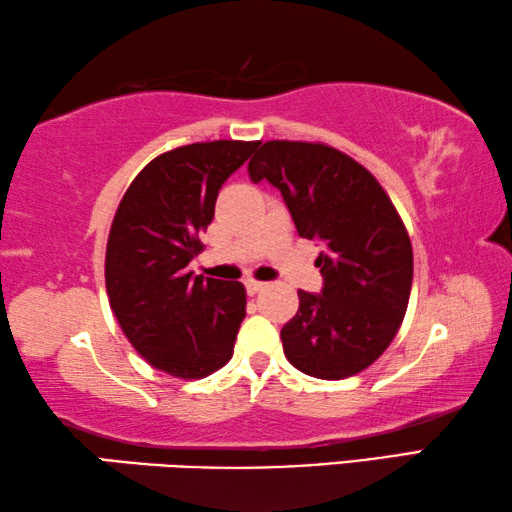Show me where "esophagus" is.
<instances>
[{
    "instance_id": "esophagus-1",
    "label": "esophagus",
    "mask_w": 512,
    "mask_h": 512,
    "mask_svg": "<svg viewBox=\"0 0 512 512\" xmlns=\"http://www.w3.org/2000/svg\"><path fill=\"white\" fill-rule=\"evenodd\" d=\"M266 289V285H264V282H259V280H253V278H250V280H246V291H248V294L250 296H255V294H259V291H264Z\"/></svg>"
}]
</instances>
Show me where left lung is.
<instances>
[{
    "label": "left lung",
    "instance_id": "left-lung-1",
    "mask_svg": "<svg viewBox=\"0 0 512 512\" xmlns=\"http://www.w3.org/2000/svg\"><path fill=\"white\" fill-rule=\"evenodd\" d=\"M282 193L300 237L323 243L321 294L298 291L280 332L287 360L321 380L355 376L392 344L408 310L412 246L367 168L326 143L266 141L248 164Z\"/></svg>",
    "mask_w": 512,
    "mask_h": 512
}]
</instances>
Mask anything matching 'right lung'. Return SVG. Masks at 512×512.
Wrapping results in <instances>:
<instances>
[{
  "mask_svg": "<svg viewBox=\"0 0 512 512\" xmlns=\"http://www.w3.org/2000/svg\"><path fill=\"white\" fill-rule=\"evenodd\" d=\"M257 145L209 141L159 154L113 216L104 259L111 310L141 358L175 378H205L232 358L246 289L193 275L189 262L218 191Z\"/></svg>",
  "mask_w": 512,
  "mask_h": 512,
  "instance_id": "add662e5",
  "label": "right lung"
}]
</instances>
